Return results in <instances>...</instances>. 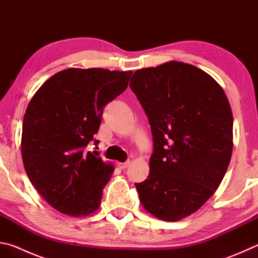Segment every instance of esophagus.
Wrapping results in <instances>:
<instances>
[{
	"label": "esophagus",
	"mask_w": 258,
	"mask_h": 258,
	"mask_svg": "<svg viewBox=\"0 0 258 258\" xmlns=\"http://www.w3.org/2000/svg\"><path fill=\"white\" fill-rule=\"evenodd\" d=\"M130 165V161H125V163H118V167L120 169H125Z\"/></svg>",
	"instance_id": "obj_1"
}]
</instances>
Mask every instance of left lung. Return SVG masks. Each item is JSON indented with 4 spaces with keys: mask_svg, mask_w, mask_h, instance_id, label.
<instances>
[{
    "mask_svg": "<svg viewBox=\"0 0 258 258\" xmlns=\"http://www.w3.org/2000/svg\"><path fill=\"white\" fill-rule=\"evenodd\" d=\"M151 126L149 176L135 183L143 207L164 221L191 215L212 197L232 155L233 118L224 91L202 69L169 61L130 83Z\"/></svg>",
    "mask_w": 258,
    "mask_h": 258,
    "instance_id": "left-lung-1",
    "label": "left lung"
}]
</instances>
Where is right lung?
<instances>
[{
  "label": "right lung",
  "instance_id": "right-lung-1",
  "mask_svg": "<svg viewBox=\"0 0 258 258\" xmlns=\"http://www.w3.org/2000/svg\"><path fill=\"white\" fill-rule=\"evenodd\" d=\"M132 72L69 68L56 73L30 100L23 123L26 173L45 202L60 213L97 211L113 172L92 152L103 108L127 87Z\"/></svg>",
  "mask_w": 258,
  "mask_h": 258
}]
</instances>
